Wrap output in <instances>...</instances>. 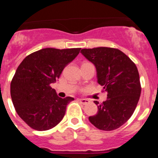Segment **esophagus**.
<instances>
[{"mask_svg": "<svg viewBox=\"0 0 158 158\" xmlns=\"http://www.w3.org/2000/svg\"><path fill=\"white\" fill-rule=\"evenodd\" d=\"M78 101L81 103L82 104H87L89 103V100H86V99H78Z\"/></svg>", "mask_w": 158, "mask_h": 158, "instance_id": "esophagus-1", "label": "esophagus"}]
</instances>
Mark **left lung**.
<instances>
[{
	"mask_svg": "<svg viewBox=\"0 0 158 158\" xmlns=\"http://www.w3.org/2000/svg\"><path fill=\"white\" fill-rule=\"evenodd\" d=\"M94 64L97 82L107 93V99L99 104L98 111L89 116L93 125L102 131L120 127L133 115L141 95V84L137 66L129 57L118 49L96 47L81 51ZM96 105L99 102L94 101Z\"/></svg>",
	"mask_w": 158,
	"mask_h": 158,
	"instance_id": "8db88e82",
	"label": "left lung"
}]
</instances>
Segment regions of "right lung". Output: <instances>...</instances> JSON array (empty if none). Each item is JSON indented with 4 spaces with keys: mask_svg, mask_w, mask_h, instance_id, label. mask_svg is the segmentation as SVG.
<instances>
[{
    "mask_svg": "<svg viewBox=\"0 0 158 158\" xmlns=\"http://www.w3.org/2000/svg\"><path fill=\"white\" fill-rule=\"evenodd\" d=\"M81 48H44L29 54L19 64L10 86L11 97L19 116L32 129L47 131L58 125L67 104L74 99H62L51 87Z\"/></svg>",
    "mask_w": 158,
    "mask_h": 158,
    "instance_id": "1",
    "label": "right lung"
}]
</instances>
